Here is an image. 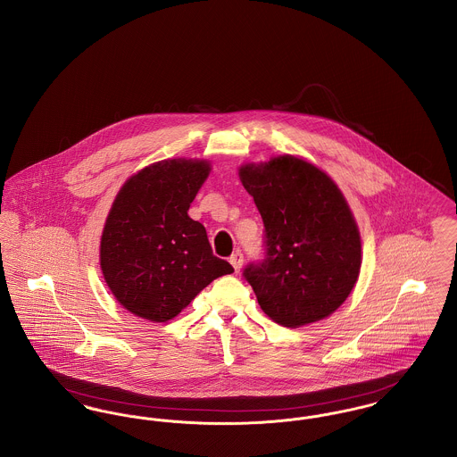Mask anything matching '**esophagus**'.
<instances>
[{"instance_id": "1", "label": "esophagus", "mask_w": 457, "mask_h": 457, "mask_svg": "<svg viewBox=\"0 0 457 457\" xmlns=\"http://www.w3.org/2000/svg\"><path fill=\"white\" fill-rule=\"evenodd\" d=\"M229 262H231V266L235 268V272H240V269H242L243 266L242 252H235V253L229 257Z\"/></svg>"}]
</instances>
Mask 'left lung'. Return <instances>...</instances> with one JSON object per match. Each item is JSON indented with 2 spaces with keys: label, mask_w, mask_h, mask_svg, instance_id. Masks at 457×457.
<instances>
[{
  "label": "left lung",
  "mask_w": 457,
  "mask_h": 457,
  "mask_svg": "<svg viewBox=\"0 0 457 457\" xmlns=\"http://www.w3.org/2000/svg\"><path fill=\"white\" fill-rule=\"evenodd\" d=\"M240 179L264 222L266 257L243 270L261 309L288 328L328 318L361 270V237L342 191L292 155L242 165Z\"/></svg>",
  "instance_id": "left-lung-1"
}]
</instances>
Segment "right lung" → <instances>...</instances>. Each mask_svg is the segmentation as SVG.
I'll return each instance as SVG.
<instances>
[{
	"label": "right lung",
	"mask_w": 457,
	"mask_h": 457,
	"mask_svg": "<svg viewBox=\"0 0 457 457\" xmlns=\"http://www.w3.org/2000/svg\"><path fill=\"white\" fill-rule=\"evenodd\" d=\"M209 172L205 161L157 162L117 193L100 266L110 292L135 316L169 321L215 278L235 270L215 257L204 224L188 215Z\"/></svg>",
	"instance_id": "1"
}]
</instances>
